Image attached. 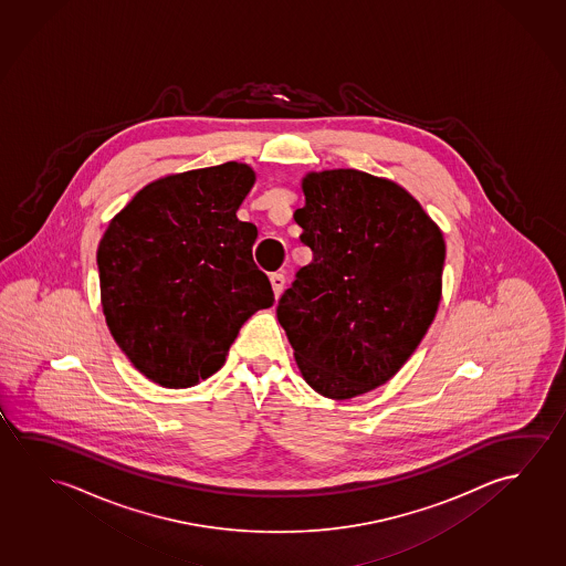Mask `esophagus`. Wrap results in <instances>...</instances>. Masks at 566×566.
I'll return each mask as SVG.
<instances>
[{
    "instance_id": "1",
    "label": "esophagus",
    "mask_w": 566,
    "mask_h": 566,
    "mask_svg": "<svg viewBox=\"0 0 566 566\" xmlns=\"http://www.w3.org/2000/svg\"><path fill=\"white\" fill-rule=\"evenodd\" d=\"M270 279L273 293H275V296L281 295V293H283V287H285V275H283V273H271Z\"/></svg>"
}]
</instances>
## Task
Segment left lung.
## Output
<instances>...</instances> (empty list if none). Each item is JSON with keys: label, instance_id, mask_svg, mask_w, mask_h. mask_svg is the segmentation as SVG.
Returning a JSON list of instances; mask_svg holds the SVG:
<instances>
[{"label": "left lung", "instance_id": "8db88e82", "mask_svg": "<svg viewBox=\"0 0 566 566\" xmlns=\"http://www.w3.org/2000/svg\"><path fill=\"white\" fill-rule=\"evenodd\" d=\"M295 210L313 261L281 295L279 324L306 384L328 399L384 386L439 308L444 240L407 190L356 169L308 172Z\"/></svg>", "mask_w": 566, "mask_h": 566}]
</instances>
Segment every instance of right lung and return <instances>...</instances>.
<instances>
[{
    "label": "right lung",
    "mask_w": 566,
    "mask_h": 566,
    "mask_svg": "<svg viewBox=\"0 0 566 566\" xmlns=\"http://www.w3.org/2000/svg\"><path fill=\"white\" fill-rule=\"evenodd\" d=\"M252 167L224 163L139 190L99 240L102 308L135 368L163 387L224 366L242 324L275 301L253 261L258 228L238 220Z\"/></svg>",
    "instance_id": "obj_1"
}]
</instances>
